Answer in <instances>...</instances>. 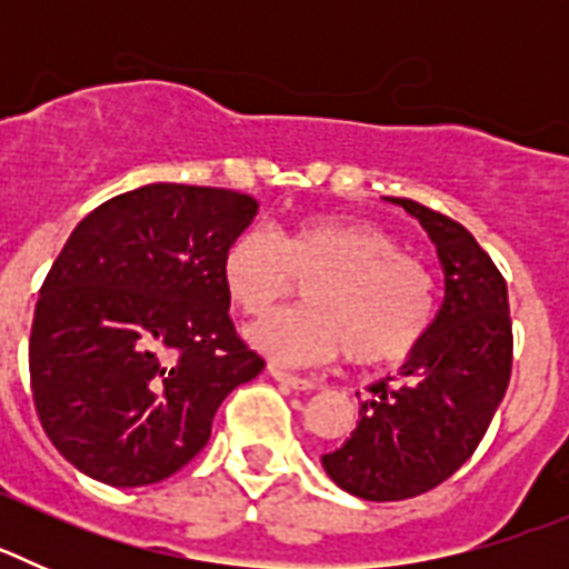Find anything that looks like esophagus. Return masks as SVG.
Instances as JSON below:
<instances>
[{"instance_id": "1", "label": "esophagus", "mask_w": 569, "mask_h": 569, "mask_svg": "<svg viewBox=\"0 0 569 569\" xmlns=\"http://www.w3.org/2000/svg\"><path fill=\"white\" fill-rule=\"evenodd\" d=\"M268 370H270V376L279 381V385L290 387V390H313V387H316L313 379H305V376L288 373V370H284V367H279V365H270Z\"/></svg>"}]
</instances>
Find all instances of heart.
Masks as SVG:
<instances>
[{
    "instance_id": "b5f03b06",
    "label": "heart",
    "mask_w": 569,
    "mask_h": 569,
    "mask_svg": "<svg viewBox=\"0 0 569 569\" xmlns=\"http://www.w3.org/2000/svg\"><path fill=\"white\" fill-rule=\"evenodd\" d=\"M222 284L244 316H268L308 284V308L250 330L259 350L290 365L347 356L390 365L410 356L430 330L433 276L385 228L345 216H308L276 239L241 230L224 248Z\"/></svg>"
}]
</instances>
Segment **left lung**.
<instances>
[{
  "label": "left lung",
  "mask_w": 569,
  "mask_h": 569,
  "mask_svg": "<svg viewBox=\"0 0 569 569\" xmlns=\"http://www.w3.org/2000/svg\"><path fill=\"white\" fill-rule=\"evenodd\" d=\"M436 241L445 301L399 379L370 387L359 425L321 456L341 490L367 501H401L433 490L476 453L512 370L507 281L470 230L413 199L387 196Z\"/></svg>",
  "instance_id": "8db88e82"
}]
</instances>
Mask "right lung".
<instances>
[{"label": "right lung", "mask_w": 569, "mask_h": 569, "mask_svg": "<svg viewBox=\"0 0 569 569\" xmlns=\"http://www.w3.org/2000/svg\"><path fill=\"white\" fill-rule=\"evenodd\" d=\"M259 202L228 188L144 184L90 210L39 290L30 390L59 453L113 487L199 456L233 387L264 367L230 319L222 256Z\"/></svg>", "instance_id": "right-lung-1"}]
</instances>
